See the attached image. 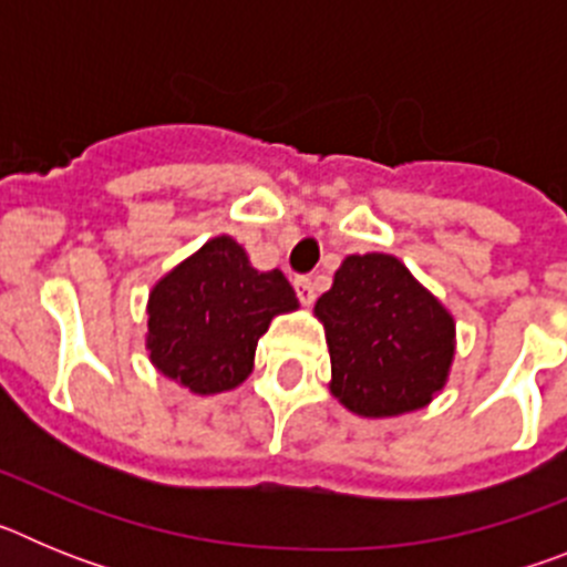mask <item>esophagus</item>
Masks as SVG:
<instances>
[{
    "instance_id": "1",
    "label": "esophagus",
    "mask_w": 567,
    "mask_h": 567,
    "mask_svg": "<svg viewBox=\"0 0 567 567\" xmlns=\"http://www.w3.org/2000/svg\"><path fill=\"white\" fill-rule=\"evenodd\" d=\"M295 292L303 307H312L315 303V284L312 278H295Z\"/></svg>"
}]
</instances>
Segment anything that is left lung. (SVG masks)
Here are the masks:
<instances>
[{
    "mask_svg": "<svg viewBox=\"0 0 567 567\" xmlns=\"http://www.w3.org/2000/svg\"><path fill=\"white\" fill-rule=\"evenodd\" d=\"M332 360L329 392L360 417H398L449 383L457 329L452 312L394 255H346L315 303Z\"/></svg>",
    "mask_w": 567,
    "mask_h": 567,
    "instance_id": "obj_1",
    "label": "left lung"
}]
</instances>
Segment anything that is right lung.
<instances>
[{
    "label": "right lung",
    "instance_id": "obj_1",
    "mask_svg": "<svg viewBox=\"0 0 567 567\" xmlns=\"http://www.w3.org/2000/svg\"><path fill=\"white\" fill-rule=\"evenodd\" d=\"M295 309L280 269L258 272L238 240L218 235L150 289L144 346L164 378L193 394H221L252 374L275 315Z\"/></svg>",
    "mask_w": 567,
    "mask_h": 567
}]
</instances>
